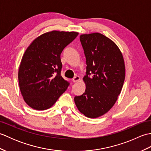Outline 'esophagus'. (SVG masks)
<instances>
[{
  "instance_id": "1",
  "label": "esophagus",
  "mask_w": 151,
  "mask_h": 151,
  "mask_svg": "<svg viewBox=\"0 0 151 151\" xmlns=\"http://www.w3.org/2000/svg\"><path fill=\"white\" fill-rule=\"evenodd\" d=\"M80 80V77L78 76H77V75H76L75 77H74L73 79H72V81L73 82H77V81H78Z\"/></svg>"
}]
</instances>
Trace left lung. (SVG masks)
Listing matches in <instances>:
<instances>
[{"label":"left lung","mask_w":151,"mask_h":151,"mask_svg":"<svg viewBox=\"0 0 151 151\" xmlns=\"http://www.w3.org/2000/svg\"><path fill=\"white\" fill-rule=\"evenodd\" d=\"M80 40L86 59L85 92L75 102L85 116L97 118L117 100L125 78L123 56L113 41L100 33L82 34Z\"/></svg>","instance_id":"left-lung-1"}]
</instances>
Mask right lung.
Here are the masks:
<instances>
[{"label":"right lung","mask_w":151,"mask_h":151,"mask_svg":"<svg viewBox=\"0 0 151 151\" xmlns=\"http://www.w3.org/2000/svg\"><path fill=\"white\" fill-rule=\"evenodd\" d=\"M78 34L56 30L45 33L25 51L19 69V84L25 102L32 108H50L68 88L69 82L61 76L60 54Z\"/></svg>","instance_id":"add662e5"}]
</instances>
